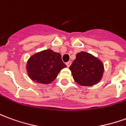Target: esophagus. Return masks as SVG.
I'll return each instance as SVG.
<instances>
[{"label":"esophagus","instance_id":"obj_1","mask_svg":"<svg viewBox=\"0 0 126 126\" xmlns=\"http://www.w3.org/2000/svg\"><path fill=\"white\" fill-rule=\"evenodd\" d=\"M71 63H72L71 61H68V62H67V63H66V65H67V67H69V66H70V65H71Z\"/></svg>","mask_w":126,"mask_h":126}]
</instances>
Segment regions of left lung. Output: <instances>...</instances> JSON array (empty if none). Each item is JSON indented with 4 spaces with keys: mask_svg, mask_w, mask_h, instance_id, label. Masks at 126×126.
<instances>
[{
    "mask_svg": "<svg viewBox=\"0 0 126 126\" xmlns=\"http://www.w3.org/2000/svg\"><path fill=\"white\" fill-rule=\"evenodd\" d=\"M73 78L82 86H93L98 83L104 73V65L97 58L86 52L76 54L69 67Z\"/></svg>",
    "mask_w": 126,
    "mask_h": 126,
    "instance_id": "8db88e82",
    "label": "left lung"
}]
</instances>
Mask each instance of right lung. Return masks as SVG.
<instances>
[{
    "mask_svg": "<svg viewBox=\"0 0 126 126\" xmlns=\"http://www.w3.org/2000/svg\"><path fill=\"white\" fill-rule=\"evenodd\" d=\"M66 67L61 54L48 49L30 57L26 64V70L32 80L49 84L54 81L61 70Z\"/></svg>",
    "mask_w": 126,
    "mask_h": 126,
    "instance_id": "1",
    "label": "right lung"
}]
</instances>
